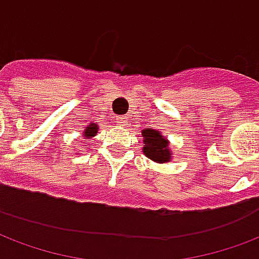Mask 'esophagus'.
<instances>
[{
  "label": "esophagus",
  "mask_w": 259,
  "mask_h": 259,
  "mask_svg": "<svg viewBox=\"0 0 259 259\" xmlns=\"http://www.w3.org/2000/svg\"><path fill=\"white\" fill-rule=\"evenodd\" d=\"M118 123L120 124V126H124L126 124V122H127V118L126 116H118Z\"/></svg>",
  "instance_id": "1"
}]
</instances>
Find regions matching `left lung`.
Wrapping results in <instances>:
<instances>
[{
    "instance_id": "8db88e82",
    "label": "left lung",
    "mask_w": 259,
    "mask_h": 259,
    "mask_svg": "<svg viewBox=\"0 0 259 259\" xmlns=\"http://www.w3.org/2000/svg\"><path fill=\"white\" fill-rule=\"evenodd\" d=\"M144 137V154L149 159H152L158 163H163L170 160V152L167 149V140L163 136H160L156 130H143Z\"/></svg>"
}]
</instances>
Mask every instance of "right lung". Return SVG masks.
<instances>
[{
  "label": "right lung",
  "mask_w": 259,
  "mask_h": 259,
  "mask_svg": "<svg viewBox=\"0 0 259 259\" xmlns=\"http://www.w3.org/2000/svg\"><path fill=\"white\" fill-rule=\"evenodd\" d=\"M96 133H97V126L92 123V124H89V127L86 129V132L83 133V136H85L86 139H91V137H93Z\"/></svg>",
  "instance_id": "1"
}]
</instances>
